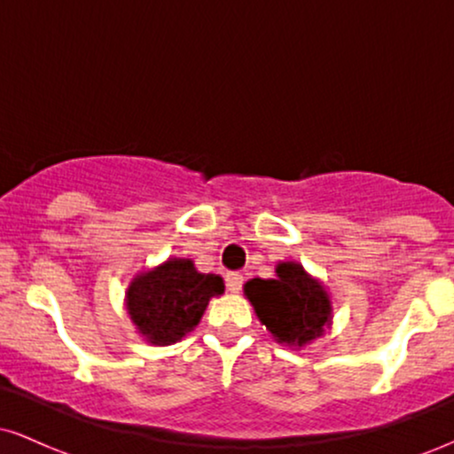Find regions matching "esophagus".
<instances>
[{
	"label": "esophagus",
	"mask_w": 454,
	"mask_h": 454,
	"mask_svg": "<svg viewBox=\"0 0 454 454\" xmlns=\"http://www.w3.org/2000/svg\"><path fill=\"white\" fill-rule=\"evenodd\" d=\"M226 286L231 293H239L243 286V275L237 273V270H231V273H226Z\"/></svg>",
	"instance_id": "obj_1"
}]
</instances>
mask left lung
Returning <instances> with one entry per match:
<instances>
[{"instance_id": "left-lung-1", "label": "left lung", "mask_w": 454, "mask_h": 454, "mask_svg": "<svg viewBox=\"0 0 454 454\" xmlns=\"http://www.w3.org/2000/svg\"><path fill=\"white\" fill-rule=\"evenodd\" d=\"M275 279H249L245 296L278 343L303 348L331 325V299L299 262H279Z\"/></svg>"}]
</instances>
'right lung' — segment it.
<instances>
[{"mask_svg": "<svg viewBox=\"0 0 454 454\" xmlns=\"http://www.w3.org/2000/svg\"><path fill=\"white\" fill-rule=\"evenodd\" d=\"M222 293L220 275L198 273L190 258H168L132 279L126 305L145 340L153 346H170L200 322L211 296Z\"/></svg>", "mask_w": 454, "mask_h": 454, "instance_id": "1", "label": "right lung"}]
</instances>
